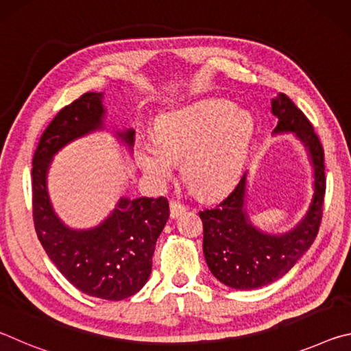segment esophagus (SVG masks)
Returning a JSON list of instances; mask_svg holds the SVG:
<instances>
[{
	"label": "esophagus",
	"mask_w": 351,
	"mask_h": 351,
	"mask_svg": "<svg viewBox=\"0 0 351 351\" xmlns=\"http://www.w3.org/2000/svg\"><path fill=\"white\" fill-rule=\"evenodd\" d=\"M186 204L184 203H181V201H178V199H173V201H170V217L171 218H176L178 215H181L182 212H186Z\"/></svg>",
	"instance_id": "obj_1"
}]
</instances>
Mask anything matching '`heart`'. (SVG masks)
<instances>
[{
  "label": "heart",
  "mask_w": 351,
  "mask_h": 351,
  "mask_svg": "<svg viewBox=\"0 0 351 351\" xmlns=\"http://www.w3.org/2000/svg\"><path fill=\"white\" fill-rule=\"evenodd\" d=\"M252 117L224 100L206 99L158 119L156 139L142 142L139 162L156 182L169 181L182 161L184 180L195 192L217 197L232 189L245 169Z\"/></svg>",
  "instance_id": "1"
}]
</instances>
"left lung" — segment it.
I'll return each mask as SVG.
<instances>
[{"mask_svg": "<svg viewBox=\"0 0 351 351\" xmlns=\"http://www.w3.org/2000/svg\"><path fill=\"white\" fill-rule=\"evenodd\" d=\"M278 122L274 133H295L310 153L314 169V195L304 219L282 235L261 232L245 210L246 175L215 207L199 212L203 221V252L213 276L226 287L255 289L276 282L293 268L313 241L322 221L325 197L324 148L308 117L287 94L272 100Z\"/></svg>", "mask_w": 351, "mask_h": 351, "instance_id": "left-lung-1", "label": "left lung"}]
</instances>
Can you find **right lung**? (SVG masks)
<instances>
[{"mask_svg":"<svg viewBox=\"0 0 351 351\" xmlns=\"http://www.w3.org/2000/svg\"><path fill=\"white\" fill-rule=\"evenodd\" d=\"M102 99L104 93H85L58 111L41 134L32 159V213L41 246L68 282L88 295L123 300L150 277L154 246L170 215L167 198H121L104 223L75 230L56 215L46 186L52 156L104 127ZM117 136L133 145L132 128Z\"/></svg>","mask_w":351,"mask_h":351,"instance_id":"add662e5","label":"right lung"}]
</instances>
